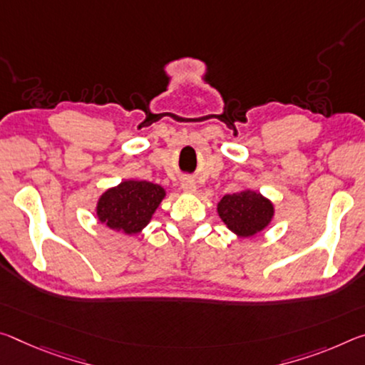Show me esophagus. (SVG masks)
I'll list each match as a JSON object with an SVG mask.
<instances>
[{"label": "esophagus", "instance_id": "esophagus-1", "mask_svg": "<svg viewBox=\"0 0 365 365\" xmlns=\"http://www.w3.org/2000/svg\"><path fill=\"white\" fill-rule=\"evenodd\" d=\"M182 188L185 190V192L193 193V192H196V183H195V180H192V178H185V180L182 182Z\"/></svg>", "mask_w": 365, "mask_h": 365}]
</instances>
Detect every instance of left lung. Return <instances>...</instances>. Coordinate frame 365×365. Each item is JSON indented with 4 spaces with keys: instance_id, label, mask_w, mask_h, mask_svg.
<instances>
[{
    "instance_id": "obj_1",
    "label": "left lung",
    "mask_w": 365,
    "mask_h": 365,
    "mask_svg": "<svg viewBox=\"0 0 365 365\" xmlns=\"http://www.w3.org/2000/svg\"><path fill=\"white\" fill-rule=\"evenodd\" d=\"M217 212L224 224L240 237L255 235L271 222L273 205L257 192L225 195L217 205Z\"/></svg>"
}]
</instances>
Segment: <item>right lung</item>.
Segmentation results:
<instances>
[{
    "label": "right lung",
    "mask_w": 365,
    "mask_h": 365,
    "mask_svg": "<svg viewBox=\"0 0 365 365\" xmlns=\"http://www.w3.org/2000/svg\"><path fill=\"white\" fill-rule=\"evenodd\" d=\"M164 196V188L151 182H123L101 196L97 203V216L108 229L138 234L151 221Z\"/></svg>",
    "instance_id": "1"
}]
</instances>
